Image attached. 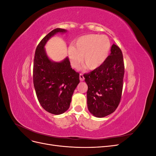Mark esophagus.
Instances as JSON below:
<instances>
[{
  "mask_svg": "<svg viewBox=\"0 0 156 156\" xmlns=\"http://www.w3.org/2000/svg\"><path fill=\"white\" fill-rule=\"evenodd\" d=\"M79 79H80V80H81V81H84V77L82 73H80V75H79Z\"/></svg>",
  "mask_w": 156,
  "mask_h": 156,
  "instance_id": "34e87169",
  "label": "esophagus"
}]
</instances>
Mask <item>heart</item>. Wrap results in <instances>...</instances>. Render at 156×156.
Segmentation results:
<instances>
[{
	"label": "heart",
	"mask_w": 156,
	"mask_h": 156,
	"mask_svg": "<svg viewBox=\"0 0 156 156\" xmlns=\"http://www.w3.org/2000/svg\"><path fill=\"white\" fill-rule=\"evenodd\" d=\"M109 38L105 35L88 34L79 37L68 48L71 65L78 69L83 62L87 69L94 70L105 62L111 50Z\"/></svg>",
	"instance_id": "b5f03b06"
}]
</instances>
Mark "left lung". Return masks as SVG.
I'll use <instances>...</instances> for the list:
<instances>
[{
  "instance_id": "left-lung-1",
  "label": "left lung",
  "mask_w": 156,
  "mask_h": 156,
  "mask_svg": "<svg viewBox=\"0 0 156 156\" xmlns=\"http://www.w3.org/2000/svg\"><path fill=\"white\" fill-rule=\"evenodd\" d=\"M124 75L122 51L113 44L105 62L100 67L84 75L88 85V108L92 115L103 118L116 109L122 96Z\"/></svg>"
}]
</instances>
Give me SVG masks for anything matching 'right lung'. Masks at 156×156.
I'll return each instance as SVG.
<instances>
[{"mask_svg": "<svg viewBox=\"0 0 156 156\" xmlns=\"http://www.w3.org/2000/svg\"><path fill=\"white\" fill-rule=\"evenodd\" d=\"M66 32L57 28L47 34L37 45L34 59L33 83L37 100L46 111L56 115L69 108L73 92L80 82L79 73L71 68L68 57L60 62L51 60L45 45L56 34Z\"/></svg>", "mask_w": 156, "mask_h": 156, "instance_id": "1", "label": "right lung"}]
</instances>
